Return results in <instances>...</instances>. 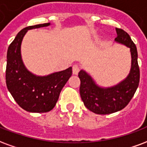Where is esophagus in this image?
Wrapping results in <instances>:
<instances>
[{"label": "esophagus", "mask_w": 147, "mask_h": 147, "mask_svg": "<svg viewBox=\"0 0 147 147\" xmlns=\"http://www.w3.org/2000/svg\"><path fill=\"white\" fill-rule=\"evenodd\" d=\"M79 70H80V68H79V65H73V67H72V72H73L74 75H77V74L79 73Z\"/></svg>", "instance_id": "esophagus-1"}]
</instances>
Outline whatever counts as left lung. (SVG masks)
Masks as SVG:
<instances>
[{"label":"left lung","mask_w":147,"mask_h":147,"mask_svg":"<svg viewBox=\"0 0 147 147\" xmlns=\"http://www.w3.org/2000/svg\"><path fill=\"white\" fill-rule=\"evenodd\" d=\"M115 41L130 48L131 56V70L125 79L111 87H100L85 71L79 72L80 96L84 105L97 115H109L121 111L128 105L133 97L140 83V68L136 44L123 29L116 28Z\"/></svg>","instance_id":"left-lung-1"}]
</instances>
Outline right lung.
Segmentation results:
<instances>
[{"label": "right lung", "mask_w": 147, "mask_h": 147, "mask_svg": "<svg viewBox=\"0 0 147 147\" xmlns=\"http://www.w3.org/2000/svg\"><path fill=\"white\" fill-rule=\"evenodd\" d=\"M50 26L39 24L22 29L8 47L6 84L16 103L26 111L48 112L56 105L60 93L72 74L71 67L46 76H37L25 67L21 57V43L29 29Z\"/></svg>", "instance_id": "1"}]
</instances>
